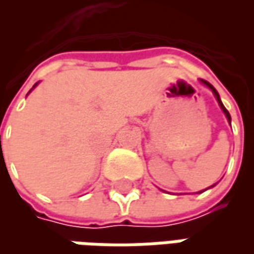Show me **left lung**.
Segmentation results:
<instances>
[{"label":"left lung","instance_id":"obj_1","mask_svg":"<svg viewBox=\"0 0 254 254\" xmlns=\"http://www.w3.org/2000/svg\"><path fill=\"white\" fill-rule=\"evenodd\" d=\"M201 81L204 84H205V85H207L208 88H211V91H212L213 95H215V98H216V100H218V103H219V106H220V109H222V110L224 111V114H226V117H227V120H229V122H231V117H230V113L227 110H226V107H224L223 103H222V100H220V96H219L218 91L213 88L212 84H209V83H208V81H205V80H201ZM212 187H213V185H212ZM212 187H209V188H212ZM205 190H207V189H205Z\"/></svg>","mask_w":254,"mask_h":254}]
</instances>
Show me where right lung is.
Wrapping results in <instances>:
<instances>
[{"instance_id": "obj_1", "label": "right lung", "mask_w": 254, "mask_h": 254, "mask_svg": "<svg viewBox=\"0 0 254 254\" xmlns=\"http://www.w3.org/2000/svg\"><path fill=\"white\" fill-rule=\"evenodd\" d=\"M35 85H36V84H35ZM35 85H34V87H35Z\"/></svg>"}]
</instances>
